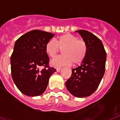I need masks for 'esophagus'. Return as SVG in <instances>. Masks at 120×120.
<instances>
[{
    "label": "esophagus",
    "mask_w": 120,
    "mask_h": 120,
    "mask_svg": "<svg viewBox=\"0 0 120 120\" xmlns=\"http://www.w3.org/2000/svg\"><path fill=\"white\" fill-rule=\"evenodd\" d=\"M62 69V68L61 67H56V71H60V70Z\"/></svg>",
    "instance_id": "esophagus-1"
}]
</instances>
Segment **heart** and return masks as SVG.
I'll use <instances>...</instances> for the list:
<instances>
[{
    "mask_svg": "<svg viewBox=\"0 0 120 120\" xmlns=\"http://www.w3.org/2000/svg\"><path fill=\"white\" fill-rule=\"evenodd\" d=\"M62 50L63 55L52 61L54 66H62L81 64L86 58L88 53V45L83 39L78 38L71 34L62 35L55 41L50 40L45 45V52L50 58L55 56Z\"/></svg>",
    "mask_w": 120,
    "mask_h": 120,
    "instance_id": "b5f03b06",
    "label": "heart"
}]
</instances>
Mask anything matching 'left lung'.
I'll use <instances>...</instances> for the list:
<instances>
[{"label": "left lung", "mask_w": 120, "mask_h": 120, "mask_svg": "<svg viewBox=\"0 0 120 120\" xmlns=\"http://www.w3.org/2000/svg\"><path fill=\"white\" fill-rule=\"evenodd\" d=\"M88 45V53L81 65L73 68L65 82L70 93L79 98L88 97L98 88L105 71L106 53L102 42L88 31L78 30Z\"/></svg>", "instance_id": "obj_1"}]
</instances>
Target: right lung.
<instances>
[{
    "label": "right lung",
    "mask_w": 120,
    "mask_h": 120,
    "mask_svg": "<svg viewBox=\"0 0 120 120\" xmlns=\"http://www.w3.org/2000/svg\"><path fill=\"white\" fill-rule=\"evenodd\" d=\"M53 36L52 33L34 30L15 41L10 56L11 74L18 89L24 95H41L47 88L49 78L56 71L49 66L45 52L46 43Z\"/></svg>",
    "instance_id": "add662e5"
}]
</instances>
